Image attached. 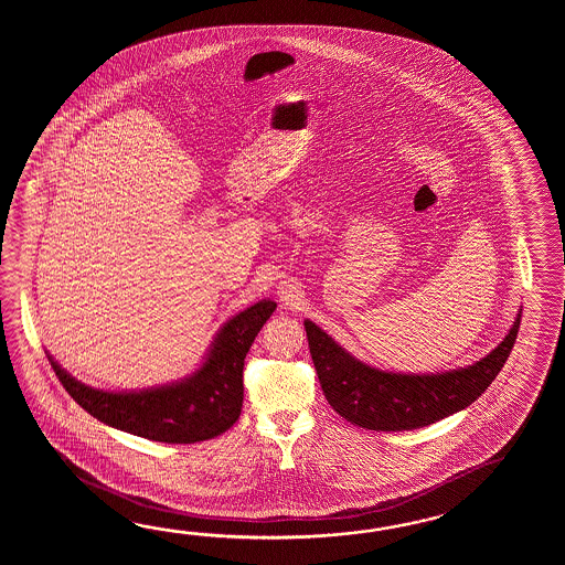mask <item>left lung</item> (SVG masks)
Here are the masks:
<instances>
[{"instance_id":"obj_1","label":"left lung","mask_w":565,"mask_h":565,"mask_svg":"<svg viewBox=\"0 0 565 565\" xmlns=\"http://www.w3.org/2000/svg\"><path fill=\"white\" fill-rule=\"evenodd\" d=\"M521 311L489 355L448 372H385L351 355L309 319L305 331L324 397L337 414L360 428L402 433L457 414L492 384L515 345Z\"/></svg>"}]
</instances>
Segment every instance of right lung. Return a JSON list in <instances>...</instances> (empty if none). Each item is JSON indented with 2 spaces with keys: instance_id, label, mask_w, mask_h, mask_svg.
Returning <instances> with one entry per match:
<instances>
[{
  "instance_id": "1",
  "label": "right lung",
  "mask_w": 565,
  "mask_h": 565,
  "mask_svg": "<svg viewBox=\"0 0 565 565\" xmlns=\"http://www.w3.org/2000/svg\"><path fill=\"white\" fill-rule=\"evenodd\" d=\"M277 309L270 299L230 317L220 327L195 372L143 390H98L83 384L49 353L50 363L74 402L122 433L168 445H193L226 433L244 399L242 367L248 349Z\"/></svg>"
}]
</instances>
